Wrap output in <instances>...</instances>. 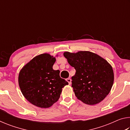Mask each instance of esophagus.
I'll use <instances>...</instances> for the list:
<instances>
[{"label": "esophagus", "mask_w": 130, "mask_h": 130, "mask_svg": "<svg viewBox=\"0 0 130 130\" xmlns=\"http://www.w3.org/2000/svg\"><path fill=\"white\" fill-rule=\"evenodd\" d=\"M66 80H67V81H68V83H69V84L70 85V84H71V81H72V80H71V79H70V78H67L66 79Z\"/></svg>", "instance_id": "34e87169"}]
</instances>
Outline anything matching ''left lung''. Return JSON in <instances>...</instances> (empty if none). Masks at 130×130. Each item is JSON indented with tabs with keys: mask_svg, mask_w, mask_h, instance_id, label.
Wrapping results in <instances>:
<instances>
[{
	"mask_svg": "<svg viewBox=\"0 0 130 130\" xmlns=\"http://www.w3.org/2000/svg\"><path fill=\"white\" fill-rule=\"evenodd\" d=\"M63 56L76 69L72 77V87L78 99L89 105L102 102L113 83V72L109 63L99 55L88 51L67 52Z\"/></svg>",
	"mask_w": 130,
	"mask_h": 130,
	"instance_id": "left-lung-1",
	"label": "left lung"
}]
</instances>
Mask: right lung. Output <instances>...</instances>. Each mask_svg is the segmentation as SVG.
I'll return each mask as SVG.
<instances>
[{
	"mask_svg": "<svg viewBox=\"0 0 130 130\" xmlns=\"http://www.w3.org/2000/svg\"><path fill=\"white\" fill-rule=\"evenodd\" d=\"M56 58L49 54L35 57L19 72L18 82L25 98L32 104L49 108L57 102L68 83L53 69Z\"/></svg>",
	"mask_w": 130,
	"mask_h": 130,
	"instance_id": "add662e5",
	"label": "right lung"
}]
</instances>
